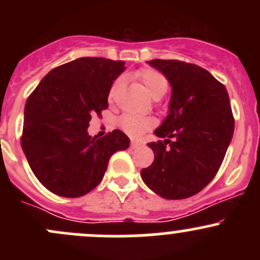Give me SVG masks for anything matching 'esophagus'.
<instances>
[{"mask_svg": "<svg viewBox=\"0 0 260 260\" xmlns=\"http://www.w3.org/2000/svg\"><path fill=\"white\" fill-rule=\"evenodd\" d=\"M141 145H142V143H141L140 141H136V140L131 141V148H137V147H140Z\"/></svg>", "mask_w": 260, "mask_h": 260, "instance_id": "34e87169", "label": "esophagus"}]
</instances>
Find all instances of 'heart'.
<instances>
[{
	"label": "heart",
	"mask_w": 260,
	"mask_h": 260,
	"mask_svg": "<svg viewBox=\"0 0 260 260\" xmlns=\"http://www.w3.org/2000/svg\"><path fill=\"white\" fill-rule=\"evenodd\" d=\"M137 77L145 85L147 93L156 101L161 99L169 90V80L162 73L157 72V70L151 69V68L141 69L137 73ZM120 86H122V79H118L111 89V93H109L111 98H113ZM118 123H119V127L131 137H140L147 131L154 127V120L152 118L135 114H123Z\"/></svg>",
	"instance_id": "1"
}]
</instances>
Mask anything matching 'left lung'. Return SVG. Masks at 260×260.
Here are the masks:
<instances>
[{
	"instance_id": "left-lung-1",
	"label": "left lung",
	"mask_w": 260,
	"mask_h": 260,
	"mask_svg": "<svg viewBox=\"0 0 260 260\" xmlns=\"http://www.w3.org/2000/svg\"><path fill=\"white\" fill-rule=\"evenodd\" d=\"M149 65L172 86L170 112L154 131V153L141 176L153 192L169 200L187 199L210 183L234 133V117L224 84L199 65L154 59Z\"/></svg>"
}]
</instances>
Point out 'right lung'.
<instances>
[{
	"mask_svg": "<svg viewBox=\"0 0 260 260\" xmlns=\"http://www.w3.org/2000/svg\"><path fill=\"white\" fill-rule=\"evenodd\" d=\"M124 61L79 57L55 68L28 95L21 147L38 180L52 193L80 198L99 185L117 151L129 138L119 129L88 135L91 115L108 108L113 81Z\"/></svg>",
	"mask_w": 260,
	"mask_h": 260,
	"instance_id": "right-lung-1",
	"label": "right lung"
}]
</instances>
